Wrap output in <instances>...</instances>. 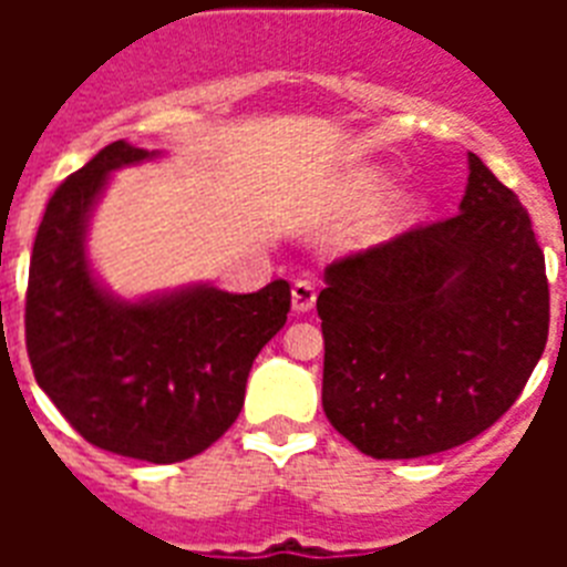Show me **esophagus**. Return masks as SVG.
Listing matches in <instances>:
<instances>
[{
  "label": "esophagus",
  "mask_w": 567,
  "mask_h": 567,
  "mask_svg": "<svg viewBox=\"0 0 567 567\" xmlns=\"http://www.w3.org/2000/svg\"><path fill=\"white\" fill-rule=\"evenodd\" d=\"M315 300H318V291H315V282L311 279H297L291 288V306L297 315H306V311L315 309Z\"/></svg>",
  "instance_id": "1"
}]
</instances>
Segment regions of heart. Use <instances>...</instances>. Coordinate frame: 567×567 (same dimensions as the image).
<instances>
[{"mask_svg":"<svg viewBox=\"0 0 567 567\" xmlns=\"http://www.w3.org/2000/svg\"><path fill=\"white\" fill-rule=\"evenodd\" d=\"M355 185H359V194H362L364 199H377V196L388 188V176L382 171H368L359 176V182H355ZM414 212H417V203H414L412 196H403V199H396V203L391 205V212H388V223H394L396 226V223L409 220ZM385 229H391V226H385Z\"/></svg>","mask_w":567,"mask_h":567,"instance_id":"heart-1","label":"heart"}]
</instances>
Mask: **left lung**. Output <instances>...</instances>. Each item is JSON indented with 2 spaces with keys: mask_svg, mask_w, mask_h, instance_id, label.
I'll return each mask as SVG.
<instances>
[{
  "mask_svg": "<svg viewBox=\"0 0 567 567\" xmlns=\"http://www.w3.org/2000/svg\"><path fill=\"white\" fill-rule=\"evenodd\" d=\"M467 171L458 214L323 274V412L364 456L476 439L545 353L550 293L527 208L474 153Z\"/></svg>",
  "mask_w": 567,
  "mask_h": 567,
  "instance_id": "obj_1",
  "label": "left lung"
}]
</instances>
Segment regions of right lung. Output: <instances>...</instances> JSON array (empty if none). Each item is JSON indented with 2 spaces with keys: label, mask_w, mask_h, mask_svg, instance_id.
Returning <instances> with one entry per match:
<instances>
[{
  "label": "right lung",
  "mask_w": 567,
  "mask_h": 567,
  "mask_svg": "<svg viewBox=\"0 0 567 567\" xmlns=\"http://www.w3.org/2000/svg\"><path fill=\"white\" fill-rule=\"evenodd\" d=\"M158 155L114 141L52 194L31 249L25 350L38 385L84 441L171 465L235 423L249 368L288 320L291 288L188 285L123 300L100 285L87 258L93 208L111 173Z\"/></svg>",
  "instance_id": "1"
}]
</instances>
